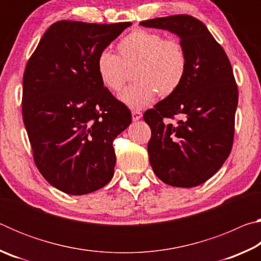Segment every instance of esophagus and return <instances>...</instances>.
I'll use <instances>...</instances> for the list:
<instances>
[{
	"mask_svg": "<svg viewBox=\"0 0 261 261\" xmlns=\"http://www.w3.org/2000/svg\"><path fill=\"white\" fill-rule=\"evenodd\" d=\"M132 115V121L136 122V121H139L141 117H143V114H141L140 112H137V110H134V112L131 113Z\"/></svg>",
	"mask_w": 261,
	"mask_h": 261,
	"instance_id": "1",
	"label": "esophagus"
}]
</instances>
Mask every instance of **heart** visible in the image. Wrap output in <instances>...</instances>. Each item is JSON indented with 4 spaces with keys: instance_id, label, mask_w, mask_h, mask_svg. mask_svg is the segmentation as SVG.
<instances>
[{
    "instance_id": "1",
    "label": "heart",
    "mask_w": 261,
    "mask_h": 261,
    "mask_svg": "<svg viewBox=\"0 0 261 261\" xmlns=\"http://www.w3.org/2000/svg\"><path fill=\"white\" fill-rule=\"evenodd\" d=\"M118 56L102 50L95 68L101 84L118 92L125 81V68H134L136 83L120 94V100L131 109H141L159 93L168 96L180 86L187 73L188 57L184 47L175 39L147 30H135L117 45Z\"/></svg>"
}]
</instances>
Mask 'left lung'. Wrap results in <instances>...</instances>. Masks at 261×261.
Wrapping results in <instances>:
<instances>
[{
	"label": "left lung",
	"mask_w": 261,
	"mask_h": 261,
	"mask_svg": "<svg viewBox=\"0 0 261 261\" xmlns=\"http://www.w3.org/2000/svg\"><path fill=\"white\" fill-rule=\"evenodd\" d=\"M179 38L188 57L180 86L144 114L152 130L153 171L171 187L193 188L218 173L230 154L238 91L223 48L199 19L175 15L141 21ZM179 116L176 126L168 118Z\"/></svg>",
	"instance_id": "left-lung-1"
}]
</instances>
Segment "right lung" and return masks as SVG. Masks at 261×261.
<instances>
[{
  "label": "right lung",
  "instance_id": "add662e5",
  "mask_svg": "<svg viewBox=\"0 0 261 261\" xmlns=\"http://www.w3.org/2000/svg\"><path fill=\"white\" fill-rule=\"evenodd\" d=\"M130 25L56 21L26 64L23 120L34 162L64 193L96 191L114 175L113 140L131 113L101 84L95 62Z\"/></svg>",
  "mask_w": 261,
  "mask_h": 261
}]
</instances>
